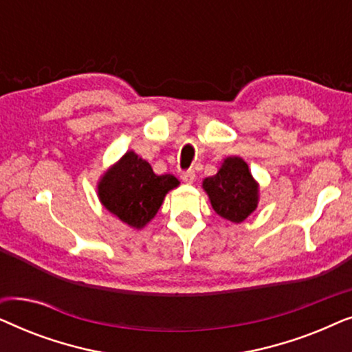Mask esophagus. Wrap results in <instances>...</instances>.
Returning a JSON list of instances; mask_svg holds the SVG:
<instances>
[{
  "label": "esophagus",
  "mask_w": 352,
  "mask_h": 352,
  "mask_svg": "<svg viewBox=\"0 0 352 352\" xmlns=\"http://www.w3.org/2000/svg\"><path fill=\"white\" fill-rule=\"evenodd\" d=\"M181 179L186 182V184H194L195 181V171L194 170H187L181 173Z\"/></svg>",
  "instance_id": "obj_1"
}]
</instances>
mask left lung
Here are the masks:
<instances>
[{"mask_svg":"<svg viewBox=\"0 0 352 352\" xmlns=\"http://www.w3.org/2000/svg\"><path fill=\"white\" fill-rule=\"evenodd\" d=\"M201 187L221 218L243 223L256 210L259 184L242 157H228L216 175L205 177Z\"/></svg>","mask_w":352,"mask_h":352,"instance_id":"1","label":"left lung"}]
</instances>
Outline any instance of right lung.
Returning <instances> with one entry per match:
<instances>
[{
  "label": "right lung",
  "mask_w": 352,
  "mask_h": 352,
  "mask_svg": "<svg viewBox=\"0 0 352 352\" xmlns=\"http://www.w3.org/2000/svg\"><path fill=\"white\" fill-rule=\"evenodd\" d=\"M177 186V177L155 175L148 162L128 151L100 176L98 197L105 210L139 230L155 218L168 192Z\"/></svg>",
  "instance_id": "add662e5"
}]
</instances>
